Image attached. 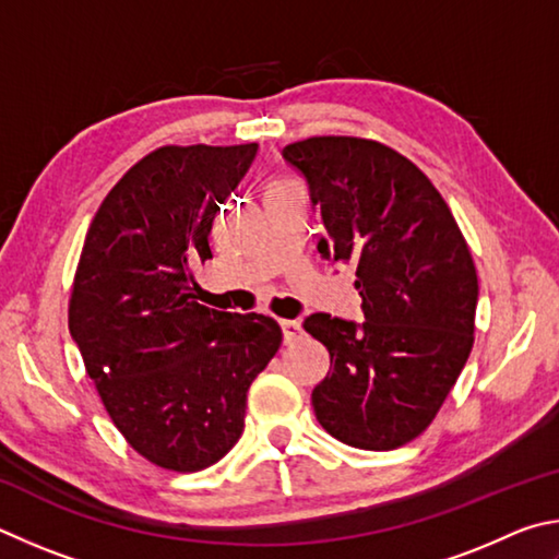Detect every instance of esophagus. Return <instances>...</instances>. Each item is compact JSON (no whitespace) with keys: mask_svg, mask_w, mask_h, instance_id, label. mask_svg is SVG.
Instances as JSON below:
<instances>
[{"mask_svg":"<svg viewBox=\"0 0 559 559\" xmlns=\"http://www.w3.org/2000/svg\"><path fill=\"white\" fill-rule=\"evenodd\" d=\"M280 326H282V338H285V344H295V341L301 336V324H299V321L282 319Z\"/></svg>","mask_w":559,"mask_h":559,"instance_id":"34e87169","label":"esophagus"}]
</instances>
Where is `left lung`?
Listing matches in <instances>:
<instances>
[{"label":"left lung","mask_w":559,"mask_h":559,"mask_svg":"<svg viewBox=\"0 0 559 559\" xmlns=\"http://www.w3.org/2000/svg\"><path fill=\"white\" fill-rule=\"evenodd\" d=\"M282 156L305 174L324 258L356 264L364 324L311 314L331 370L311 393L338 442L388 452L432 425L474 346V258L442 193L417 166L364 136H309Z\"/></svg>","instance_id":"obj_1"}]
</instances>
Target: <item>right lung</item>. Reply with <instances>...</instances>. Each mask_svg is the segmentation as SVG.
I'll return each instance as SVG.
<instances>
[{"label":"right lung","mask_w":559,"mask_h":559,"mask_svg":"<svg viewBox=\"0 0 559 559\" xmlns=\"http://www.w3.org/2000/svg\"><path fill=\"white\" fill-rule=\"evenodd\" d=\"M258 144H166L136 162L97 209L78 260L68 329L97 395L136 454L201 472L242 435L248 390L280 350L262 314L195 301L221 203Z\"/></svg>","instance_id":"add662e5"}]
</instances>
